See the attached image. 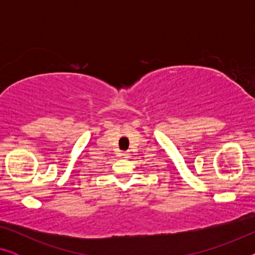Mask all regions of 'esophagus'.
Listing matches in <instances>:
<instances>
[{"mask_svg": "<svg viewBox=\"0 0 255 255\" xmlns=\"http://www.w3.org/2000/svg\"><path fill=\"white\" fill-rule=\"evenodd\" d=\"M122 155H123V158H125V159L130 158V153H128V151H125V152L122 153Z\"/></svg>", "mask_w": 255, "mask_h": 255, "instance_id": "34e87169", "label": "esophagus"}]
</instances>
